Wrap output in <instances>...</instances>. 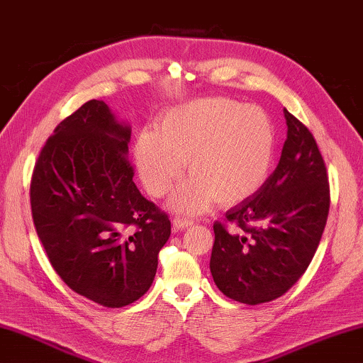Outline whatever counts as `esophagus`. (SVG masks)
<instances>
[{
	"mask_svg": "<svg viewBox=\"0 0 363 363\" xmlns=\"http://www.w3.org/2000/svg\"><path fill=\"white\" fill-rule=\"evenodd\" d=\"M193 220H188V218H180V217H175L174 218V227L178 230H185L188 227H191Z\"/></svg>",
	"mask_w": 363,
	"mask_h": 363,
	"instance_id": "esophagus-1",
	"label": "esophagus"
}]
</instances>
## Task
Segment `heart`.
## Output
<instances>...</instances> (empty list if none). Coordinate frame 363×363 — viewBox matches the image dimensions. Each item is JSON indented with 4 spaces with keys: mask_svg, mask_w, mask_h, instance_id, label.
Masks as SVG:
<instances>
[{
    "mask_svg": "<svg viewBox=\"0 0 363 363\" xmlns=\"http://www.w3.org/2000/svg\"><path fill=\"white\" fill-rule=\"evenodd\" d=\"M275 127L264 109L230 98H203L159 116L156 132L135 143L143 186L162 198L185 170L191 175L170 196L169 207L201 213L218 201L235 206L259 191L275 159Z\"/></svg>",
    "mask_w": 363,
    "mask_h": 363,
    "instance_id": "obj_1",
    "label": "heart"
}]
</instances>
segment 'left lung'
Returning <instances> with one entry per match:
<instances>
[{"mask_svg": "<svg viewBox=\"0 0 363 363\" xmlns=\"http://www.w3.org/2000/svg\"><path fill=\"white\" fill-rule=\"evenodd\" d=\"M288 136L280 162L252 198L213 223L211 273L227 298L257 306L280 298L304 275L322 240L330 183L317 141L284 109Z\"/></svg>", "mask_w": 363, "mask_h": 363, "instance_id": "1", "label": "left lung"}]
</instances>
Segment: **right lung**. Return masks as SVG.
Masks as SVG:
<instances>
[{
    "label": "right lung",
    "mask_w": 363,
    "mask_h": 363,
    "mask_svg": "<svg viewBox=\"0 0 363 363\" xmlns=\"http://www.w3.org/2000/svg\"><path fill=\"white\" fill-rule=\"evenodd\" d=\"M132 128L91 99L59 123L35 164L32 217L67 286L99 306L138 301L152 284L170 220L141 196L127 157Z\"/></svg>",
    "instance_id": "obj_1"
}]
</instances>
